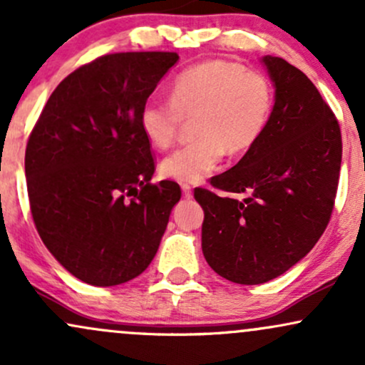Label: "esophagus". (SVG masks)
Listing matches in <instances>:
<instances>
[{
  "instance_id": "1",
  "label": "esophagus",
  "mask_w": 365,
  "mask_h": 365,
  "mask_svg": "<svg viewBox=\"0 0 365 365\" xmlns=\"http://www.w3.org/2000/svg\"><path fill=\"white\" fill-rule=\"evenodd\" d=\"M182 192H183V195L187 197V199H190V197H192V187L190 185H182Z\"/></svg>"
}]
</instances>
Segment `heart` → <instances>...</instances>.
<instances>
[{"mask_svg":"<svg viewBox=\"0 0 365 365\" xmlns=\"http://www.w3.org/2000/svg\"><path fill=\"white\" fill-rule=\"evenodd\" d=\"M269 81L233 61L211 60L190 66L171 83V101L148 99L139 127L153 148L166 149L177 139L182 120L194 118L195 142L175 150L159 173L178 183H199L228 154L252 149L273 113Z\"/></svg>","mask_w":365,"mask_h":365,"instance_id":"b5f03b06","label":"heart"}]
</instances>
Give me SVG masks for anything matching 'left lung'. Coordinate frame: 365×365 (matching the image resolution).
Segmentation results:
<instances>
[{
	"instance_id": "left-lung-1",
	"label": "left lung",
	"mask_w": 365,
	"mask_h": 365,
	"mask_svg": "<svg viewBox=\"0 0 365 365\" xmlns=\"http://www.w3.org/2000/svg\"><path fill=\"white\" fill-rule=\"evenodd\" d=\"M274 104L262 137L211 185L245 199L194 192L204 209L202 252L228 282L278 278L317 244L328 226L341 166V133L307 75L262 56Z\"/></svg>"
}]
</instances>
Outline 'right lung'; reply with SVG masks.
Segmentation results:
<instances>
[{
	"mask_svg": "<svg viewBox=\"0 0 365 365\" xmlns=\"http://www.w3.org/2000/svg\"><path fill=\"white\" fill-rule=\"evenodd\" d=\"M177 53H116L70 73L37 120L25 177L44 245L83 283L115 287L144 273L161 244L178 183H150L142 104Z\"/></svg>",
	"mask_w": 365,
	"mask_h": 365,
	"instance_id": "obj_1",
	"label": "right lung"
}]
</instances>
